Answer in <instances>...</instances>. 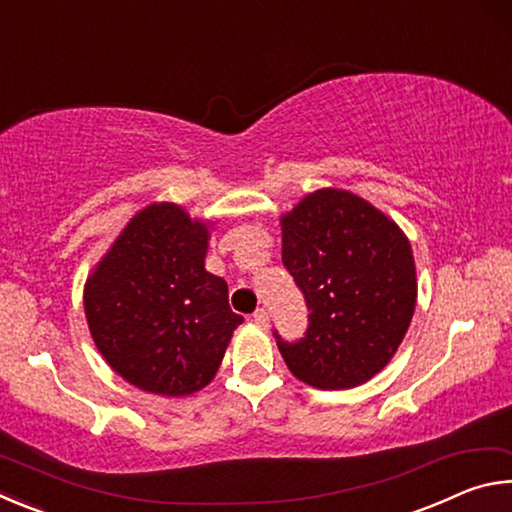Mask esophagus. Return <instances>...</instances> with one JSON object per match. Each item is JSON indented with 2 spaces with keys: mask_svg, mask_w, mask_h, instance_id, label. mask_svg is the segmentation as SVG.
Here are the masks:
<instances>
[{
  "mask_svg": "<svg viewBox=\"0 0 512 512\" xmlns=\"http://www.w3.org/2000/svg\"><path fill=\"white\" fill-rule=\"evenodd\" d=\"M253 320H255L259 327H266L268 325V311L264 307H259L255 314H253Z\"/></svg>",
  "mask_w": 512,
  "mask_h": 512,
  "instance_id": "esophagus-1",
  "label": "esophagus"
}]
</instances>
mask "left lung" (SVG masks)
Here are the masks:
<instances>
[{"mask_svg":"<svg viewBox=\"0 0 512 512\" xmlns=\"http://www.w3.org/2000/svg\"><path fill=\"white\" fill-rule=\"evenodd\" d=\"M282 264L305 296L300 341L275 334L300 381L343 391L393 359L415 311L409 239L384 212L345 189H318L280 219Z\"/></svg>","mask_w":512,"mask_h":512,"instance_id":"obj_1","label":"left lung"}]
</instances>
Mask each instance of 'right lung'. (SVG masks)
Returning a JSON list of instances; mask_svg holds the SVG:
<instances>
[{
  "instance_id": "add662e5",
  "label": "right lung",
  "mask_w": 512,
  "mask_h": 512,
  "mask_svg": "<svg viewBox=\"0 0 512 512\" xmlns=\"http://www.w3.org/2000/svg\"><path fill=\"white\" fill-rule=\"evenodd\" d=\"M210 225L176 203L137 212L85 282L90 334L108 366L146 393L183 397L214 379L244 318L205 271Z\"/></svg>"
}]
</instances>
